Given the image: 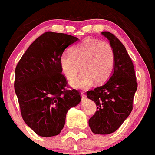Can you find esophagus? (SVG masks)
<instances>
[{
  "label": "esophagus",
  "mask_w": 155,
  "mask_h": 155,
  "mask_svg": "<svg viewBox=\"0 0 155 155\" xmlns=\"http://www.w3.org/2000/svg\"><path fill=\"white\" fill-rule=\"evenodd\" d=\"M81 97H82V100H84L86 98V95L85 94L84 92H81Z\"/></svg>",
  "instance_id": "1"
}]
</instances>
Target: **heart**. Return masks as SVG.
Masks as SVG:
<instances>
[{
	"instance_id": "1",
	"label": "heart",
	"mask_w": 155,
	"mask_h": 155,
	"mask_svg": "<svg viewBox=\"0 0 155 155\" xmlns=\"http://www.w3.org/2000/svg\"><path fill=\"white\" fill-rule=\"evenodd\" d=\"M59 65L63 74L72 80L75 88L87 89L93 85L105 83L110 77L115 65V55L109 43L99 39H86L71 48V54L64 52L59 57Z\"/></svg>"
}]
</instances>
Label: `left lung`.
<instances>
[{
	"label": "left lung",
	"instance_id": "left-lung-1",
	"mask_svg": "<svg viewBox=\"0 0 155 155\" xmlns=\"http://www.w3.org/2000/svg\"><path fill=\"white\" fill-rule=\"evenodd\" d=\"M102 35L114 49V72L108 82L87 91L86 95L97 104V111L89 120L92 132L109 134L116 131L131 113L137 83L133 62L124 45L112 33L104 31Z\"/></svg>",
	"mask_w": 155,
	"mask_h": 155
}]
</instances>
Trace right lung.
Listing matches in <instances>:
<instances>
[{
	"label": "right lung",
	"instance_id": "add662e5",
	"mask_svg": "<svg viewBox=\"0 0 155 155\" xmlns=\"http://www.w3.org/2000/svg\"><path fill=\"white\" fill-rule=\"evenodd\" d=\"M78 38L48 31L36 38L15 69V90L26 124L38 135H58L71 107L81 101L79 90H66L59 57Z\"/></svg>",
	"mask_w": 155,
	"mask_h": 155
}]
</instances>
